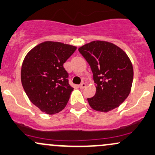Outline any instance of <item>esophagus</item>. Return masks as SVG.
I'll return each instance as SVG.
<instances>
[{"mask_svg":"<svg viewBox=\"0 0 155 155\" xmlns=\"http://www.w3.org/2000/svg\"><path fill=\"white\" fill-rule=\"evenodd\" d=\"M85 87H86V84H85V83H84V82H82V84H80V85H79V87H80V89L84 88Z\"/></svg>","mask_w":155,"mask_h":155,"instance_id":"34e87169","label":"esophagus"}]
</instances>
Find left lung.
<instances>
[{"label": "left lung", "mask_w": 155, "mask_h": 155, "mask_svg": "<svg viewBox=\"0 0 155 155\" xmlns=\"http://www.w3.org/2000/svg\"><path fill=\"white\" fill-rule=\"evenodd\" d=\"M94 74L97 92L87 98L90 106L107 112L119 107L129 95L134 71L129 58L112 43L94 41L79 48Z\"/></svg>", "instance_id": "1"}]
</instances>
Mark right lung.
Here are the masks:
<instances>
[{"instance_id": "1", "label": "right lung", "mask_w": 155, "mask_h": 155, "mask_svg": "<svg viewBox=\"0 0 155 155\" xmlns=\"http://www.w3.org/2000/svg\"><path fill=\"white\" fill-rule=\"evenodd\" d=\"M72 45L45 41L27 53L21 67V83L32 104L48 114L66 106L73 88L63 64L76 50Z\"/></svg>"}]
</instances>
